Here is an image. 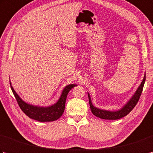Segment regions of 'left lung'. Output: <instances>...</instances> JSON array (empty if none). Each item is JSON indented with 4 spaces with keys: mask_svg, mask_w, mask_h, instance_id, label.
<instances>
[{
    "mask_svg": "<svg viewBox=\"0 0 153 153\" xmlns=\"http://www.w3.org/2000/svg\"><path fill=\"white\" fill-rule=\"evenodd\" d=\"M145 79L146 75L145 74L144 77L143 79V81L141 83L140 85L139 86L137 89L136 90V91L135 92L134 95H133L131 98L126 102V104L123 105L122 108L119 110H114V111L100 109L99 108H97L95 106H93L91 102V100L89 93H87L89 97L90 108L91 110L92 113L97 117H98V118L105 120H118L123 118V117L126 116V115H128L133 110V108L135 106V105H137L138 100L139 98H140V96L141 95L142 91L143 89V86L145 82Z\"/></svg>",
    "mask_w": 153,
    "mask_h": 153,
    "instance_id": "1",
    "label": "left lung"
}]
</instances>
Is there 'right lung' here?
<instances>
[{"label": "right lung", "mask_w": 153, "mask_h": 153, "mask_svg": "<svg viewBox=\"0 0 153 153\" xmlns=\"http://www.w3.org/2000/svg\"><path fill=\"white\" fill-rule=\"evenodd\" d=\"M10 84L13 94L22 111L30 118L41 122H53L60 118L64 111L65 103L68 93L71 88L77 86L76 84H69L64 87L59 99L56 103L49 106H40L30 105L23 100L13 88L10 81Z\"/></svg>", "instance_id": "add662e5"}]
</instances>
